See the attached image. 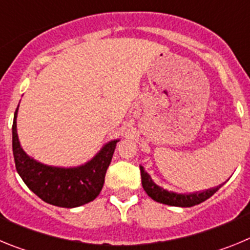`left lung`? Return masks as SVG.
Listing matches in <instances>:
<instances>
[{
	"label": "left lung",
	"mask_w": 250,
	"mask_h": 250,
	"mask_svg": "<svg viewBox=\"0 0 250 250\" xmlns=\"http://www.w3.org/2000/svg\"><path fill=\"white\" fill-rule=\"evenodd\" d=\"M140 173H141V184L144 190L146 191L147 195L154 199L155 202L161 203V204L171 205V207H182V208H189L198 205L200 203L205 202L209 199L214 193L219 190V188L222 185L216 188H211V189H207L203 191H196V193H189V194H180L174 193V191H169L164 188L159 187L155 183L152 182L151 176L144 170V167L140 165Z\"/></svg>",
	"instance_id": "obj_1"
}]
</instances>
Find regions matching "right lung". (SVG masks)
Masks as SVG:
<instances>
[{"instance_id":"right-lung-1","label":"right lung","mask_w":250,"mask_h":250,"mask_svg":"<svg viewBox=\"0 0 250 250\" xmlns=\"http://www.w3.org/2000/svg\"><path fill=\"white\" fill-rule=\"evenodd\" d=\"M17 106L12 125V150L17 173L30 190L48 204L76 208L100 194L118 140H111L87 163L76 167H51L28 156L17 135Z\"/></svg>"}]
</instances>
